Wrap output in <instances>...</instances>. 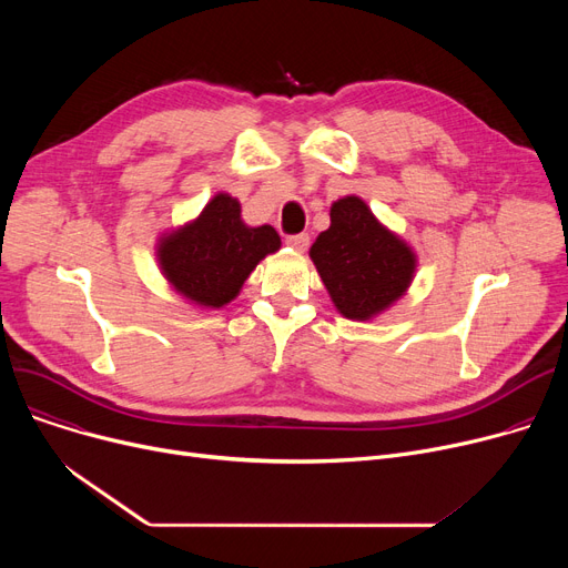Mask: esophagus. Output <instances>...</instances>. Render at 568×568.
<instances>
[{
    "label": "esophagus",
    "mask_w": 568,
    "mask_h": 568,
    "mask_svg": "<svg viewBox=\"0 0 568 568\" xmlns=\"http://www.w3.org/2000/svg\"><path fill=\"white\" fill-rule=\"evenodd\" d=\"M285 244H287L290 248H294V251L304 253V251L308 248V244H311V236H308L306 232H300V234H290V236L285 239Z\"/></svg>",
    "instance_id": "34e87169"
}]
</instances>
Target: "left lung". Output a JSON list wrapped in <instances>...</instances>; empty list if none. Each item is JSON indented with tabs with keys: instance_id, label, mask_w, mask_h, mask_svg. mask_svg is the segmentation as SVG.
I'll return each instance as SVG.
<instances>
[{
	"instance_id": "obj_1",
	"label": "left lung",
	"mask_w": 568,
	"mask_h": 568,
	"mask_svg": "<svg viewBox=\"0 0 568 568\" xmlns=\"http://www.w3.org/2000/svg\"><path fill=\"white\" fill-rule=\"evenodd\" d=\"M311 257L336 308L349 320H368L394 304L414 274L412 251L354 195L334 202L332 225L317 236Z\"/></svg>"
}]
</instances>
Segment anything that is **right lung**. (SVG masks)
Listing matches in <instances>:
<instances>
[{"label":"right lung","instance_id":"1","mask_svg":"<svg viewBox=\"0 0 568 568\" xmlns=\"http://www.w3.org/2000/svg\"><path fill=\"white\" fill-rule=\"evenodd\" d=\"M278 246L281 236L272 225H244L239 202L221 193L197 221L163 239L159 260L179 292L219 308L234 300L255 264Z\"/></svg>","mask_w":568,"mask_h":568}]
</instances>
